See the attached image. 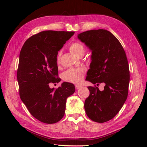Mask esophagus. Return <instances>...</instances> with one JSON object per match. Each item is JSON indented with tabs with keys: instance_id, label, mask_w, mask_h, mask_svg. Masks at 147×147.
Instances as JSON below:
<instances>
[{
	"instance_id": "esophagus-1",
	"label": "esophagus",
	"mask_w": 147,
	"mask_h": 147,
	"mask_svg": "<svg viewBox=\"0 0 147 147\" xmlns=\"http://www.w3.org/2000/svg\"><path fill=\"white\" fill-rule=\"evenodd\" d=\"M81 85H75V88H76V90H78V89H80V88H81Z\"/></svg>"
}]
</instances>
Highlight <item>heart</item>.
<instances>
[{
	"instance_id": "obj_1",
	"label": "heart",
	"mask_w": 147,
	"mask_h": 147,
	"mask_svg": "<svg viewBox=\"0 0 147 147\" xmlns=\"http://www.w3.org/2000/svg\"><path fill=\"white\" fill-rule=\"evenodd\" d=\"M69 51L74 55L79 57L81 55H83L85 53V47L81 43L74 42L69 46ZM62 52L59 51L57 55V62L59 63L61 61ZM85 73V69L82 67H71L68 69L62 74V79L67 82L74 84L80 83Z\"/></svg>"
}]
</instances>
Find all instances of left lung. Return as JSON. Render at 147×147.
Here are the masks:
<instances>
[{
  "label": "left lung",
  "instance_id": "8db88e82",
  "mask_svg": "<svg viewBox=\"0 0 147 147\" xmlns=\"http://www.w3.org/2000/svg\"><path fill=\"white\" fill-rule=\"evenodd\" d=\"M78 38L92 51V62L86 80L104 83L102 91L88 86L90 95L85 100L86 115L96 123H105L118 113L126 100L129 83V70L125 51L113 34L99 29L78 34Z\"/></svg>",
  "mask_w": 147,
  "mask_h": 147
}]
</instances>
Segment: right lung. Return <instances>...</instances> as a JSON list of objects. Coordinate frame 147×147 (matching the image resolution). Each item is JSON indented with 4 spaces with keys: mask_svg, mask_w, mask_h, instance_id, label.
I'll list each match as a JSON object with an SVG mask.
<instances>
[{
    "mask_svg": "<svg viewBox=\"0 0 147 147\" xmlns=\"http://www.w3.org/2000/svg\"><path fill=\"white\" fill-rule=\"evenodd\" d=\"M74 32L43 31L32 36L22 47L17 79L21 100L30 114L47 124L57 123L63 117L67 97L75 92L73 84L64 82L58 88L50 83L60 82L58 78V51Z\"/></svg>",
    "mask_w": 147,
    "mask_h": 147,
    "instance_id": "1",
    "label": "right lung"
}]
</instances>
